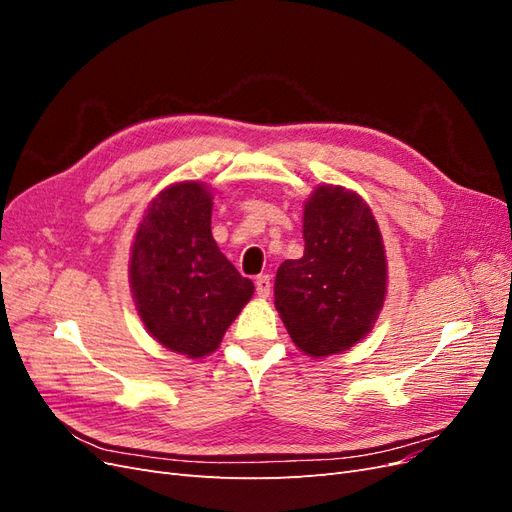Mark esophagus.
Returning a JSON list of instances; mask_svg holds the SVG:
<instances>
[{"instance_id":"esophagus-1","label":"esophagus","mask_w":512,"mask_h":512,"mask_svg":"<svg viewBox=\"0 0 512 512\" xmlns=\"http://www.w3.org/2000/svg\"><path fill=\"white\" fill-rule=\"evenodd\" d=\"M256 292H258V297H262V299H267L271 294V280L267 275L256 277Z\"/></svg>"}]
</instances>
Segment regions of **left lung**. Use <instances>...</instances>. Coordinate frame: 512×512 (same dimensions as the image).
<instances>
[{"label":"left lung","instance_id":"left-lung-1","mask_svg":"<svg viewBox=\"0 0 512 512\" xmlns=\"http://www.w3.org/2000/svg\"><path fill=\"white\" fill-rule=\"evenodd\" d=\"M305 252L275 275V309L301 352L322 359L359 344L384 307L389 267L365 200L322 183L303 207Z\"/></svg>","mask_w":512,"mask_h":512}]
</instances>
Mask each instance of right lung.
<instances>
[{"label": "right lung", "mask_w": 512, "mask_h": 512, "mask_svg": "<svg viewBox=\"0 0 512 512\" xmlns=\"http://www.w3.org/2000/svg\"><path fill=\"white\" fill-rule=\"evenodd\" d=\"M213 190L170 183L145 209L130 247V290L138 318L170 352L203 359L254 294V284L211 235Z\"/></svg>", "instance_id": "add662e5"}]
</instances>
